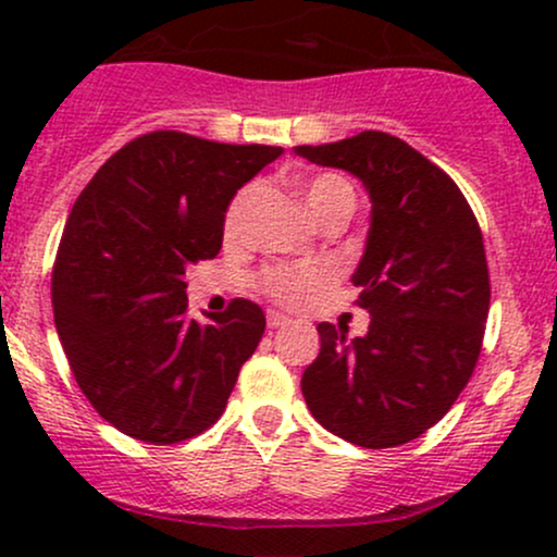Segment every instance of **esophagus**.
<instances>
[{
	"instance_id": "1",
	"label": "esophagus",
	"mask_w": 557,
	"mask_h": 557,
	"mask_svg": "<svg viewBox=\"0 0 557 557\" xmlns=\"http://www.w3.org/2000/svg\"><path fill=\"white\" fill-rule=\"evenodd\" d=\"M287 322H290V319H287L285 314H280V311H267V324H270L272 330H277V327H285Z\"/></svg>"
}]
</instances>
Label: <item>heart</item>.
Returning <instances> with one entry per match:
<instances>
[{
    "label": "heart",
    "instance_id": "heart-1",
    "mask_svg": "<svg viewBox=\"0 0 557 557\" xmlns=\"http://www.w3.org/2000/svg\"><path fill=\"white\" fill-rule=\"evenodd\" d=\"M296 190L304 201V207L309 209V214L319 222L322 216L332 212H341L348 209L354 212L356 207V194L350 188V183L341 175H314L309 181H298ZM253 188H243L238 196L233 198V203L227 207L225 214V233L233 235L238 233L243 214H246L248 203H251ZM332 270L324 264H298V267H270L259 277V287L267 296L280 300L285 306H300L304 300H309L317 293H322L330 285Z\"/></svg>",
    "mask_w": 557,
    "mask_h": 557
}]
</instances>
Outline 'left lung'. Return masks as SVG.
<instances>
[{
	"label": "left lung",
	"instance_id": "left-lung-1",
	"mask_svg": "<svg viewBox=\"0 0 557 557\" xmlns=\"http://www.w3.org/2000/svg\"><path fill=\"white\" fill-rule=\"evenodd\" d=\"M359 177L372 201L350 283L372 322L363 337L322 322L300 380L324 430L361 447L411 443L450 411L474 372L490 311L482 230L458 185L406 140L380 131L296 146Z\"/></svg>",
	"mask_w": 557,
	"mask_h": 557
}]
</instances>
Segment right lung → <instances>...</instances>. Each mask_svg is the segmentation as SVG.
Segmentation results:
<instances>
[{"mask_svg":"<svg viewBox=\"0 0 557 557\" xmlns=\"http://www.w3.org/2000/svg\"><path fill=\"white\" fill-rule=\"evenodd\" d=\"M280 154L157 131L75 201L52 274L57 335L83 395L127 437L183 443L225 411L267 319L246 298L188 319L185 270L220 253L233 196Z\"/></svg>","mask_w":557,"mask_h":557,"instance_id":"right-lung-1","label":"right lung"}]
</instances>
